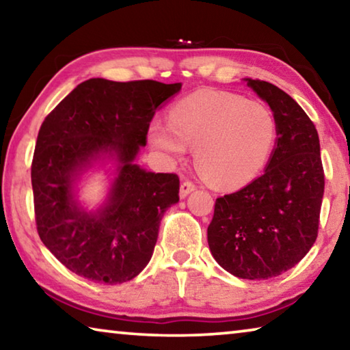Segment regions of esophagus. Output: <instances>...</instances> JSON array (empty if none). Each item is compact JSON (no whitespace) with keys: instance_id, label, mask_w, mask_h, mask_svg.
<instances>
[{"instance_id":"esophagus-1","label":"esophagus","mask_w":350,"mask_h":350,"mask_svg":"<svg viewBox=\"0 0 350 350\" xmlns=\"http://www.w3.org/2000/svg\"><path fill=\"white\" fill-rule=\"evenodd\" d=\"M194 189H196V183H194V182H191V180L182 182V185H180V198L182 199L187 198L189 193L194 191Z\"/></svg>"}]
</instances>
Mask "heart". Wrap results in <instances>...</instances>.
I'll list each match as a JSON object with an SVG mask.
<instances>
[{
  "label": "heart",
  "instance_id": "b5f03b06",
  "mask_svg": "<svg viewBox=\"0 0 350 350\" xmlns=\"http://www.w3.org/2000/svg\"><path fill=\"white\" fill-rule=\"evenodd\" d=\"M276 120L267 105L222 91H198L168 112V125L152 122L151 144L173 157L196 148L198 170L211 185L236 188L267 163Z\"/></svg>",
  "mask_w": 350,
  "mask_h": 350
}]
</instances>
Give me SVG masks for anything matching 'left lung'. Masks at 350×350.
<instances>
[{"label":"left lung","instance_id":"1","mask_svg":"<svg viewBox=\"0 0 350 350\" xmlns=\"http://www.w3.org/2000/svg\"><path fill=\"white\" fill-rule=\"evenodd\" d=\"M276 120V148L264 174L216 199L208 245L217 264L242 280L292 269L317 241L324 194L319 139L304 109L269 81L245 79Z\"/></svg>","mask_w":350,"mask_h":350}]
</instances>
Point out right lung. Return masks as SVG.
<instances>
[{
	"mask_svg": "<svg viewBox=\"0 0 350 350\" xmlns=\"http://www.w3.org/2000/svg\"><path fill=\"white\" fill-rule=\"evenodd\" d=\"M180 88L156 80L90 79L41 123L31 167L37 232L75 275L120 284L150 262L163 213L179 200V176L148 173L133 161L146 145L159 105ZM100 152H114L121 168L109 205L88 215L75 204L72 180Z\"/></svg>",
	"mask_w": 350,
	"mask_h": 350,
	"instance_id": "obj_1",
	"label": "right lung"
}]
</instances>
